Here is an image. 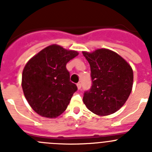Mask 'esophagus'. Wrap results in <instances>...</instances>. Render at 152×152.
Returning <instances> with one entry per match:
<instances>
[{
    "label": "esophagus",
    "mask_w": 152,
    "mask_h": 152,
    "mask_svg": "<svg viewBox=\"0 0 152 152\" xmlns=\"http://www.w3.org/2000/svg\"><path fill=\"white\" fill-rule=\"evenodd\" d=\"M77 88H78V89L80 90V88H81V83H80V82L77 83Z\"/></svg>",
    "instance_id": "1"
}]
</instances>
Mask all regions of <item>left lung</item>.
Listing matches in <instances>:
<instances>
[{"instance_id": "1", "label": "left lung", "mask_w": 152, "mask_h": 152, "mask_svg": "<svg viewBox=\"0 0 152 152\" xmlns=\"http://www.w3.org/2000/svg\"><path fill=\"white\" fill-rule=\"evenodd\" d=\"M91 66L92 85L84 92L83 101L89 110L107 116L121 108L130 95L133 84L131 66L111 50L83 52Z\"/></svg>"}]
</instances>
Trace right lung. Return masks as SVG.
Wrapping results in <instances>:
<instances>
[{"label":"right lung","mask_w":152,"mask_h":152,"mask_svg":"<svg viewBox=\"0 0 152 152\" xmlns=\"http://www.w3.org/2000/svg\"><path fill=\"white\" fill-rule=\"evenodd\" d=\"M78 55L57 45L46 47L24 67L22 88L26 100L40 116L56 118L68 107L76 84L70 81L66 64Z\"/></svg>","instance_id":"1"}]
</instances>
